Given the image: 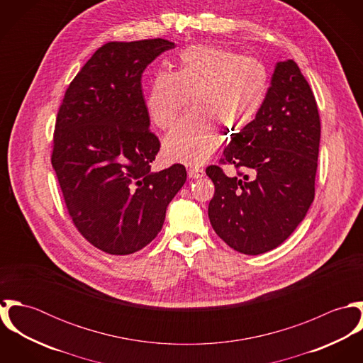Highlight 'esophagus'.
Returning a JSON list of instances; mask_svg holds the SVG:
<instances>
[{
	"label": "esophagus",
	"instance_id": "34e87169",
	"mask_svg": "<svg viewBox=\"0 0 363 363\" xmlns=\"http://www.w3.org/2000/svg\"><path fill=\"white\" fill-rule=\"evenodd\" d=\"M187 174H189L190 179H201L206 174V172L203 169H199V167H190L187 170Z\"/></svg>",
	"mask_w": 363,
	"mask_h": 363
}]
</instances>
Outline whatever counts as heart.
Returning a JSON list of instances; mask_svg holds the SVG:
<instances>
[{"instance_id": "obj_1", "label": "heart", "mask_w": 363, "mask_h": 363, "mask_svg": "<svg viewBox=\"0 0 363 363\" xmlns=\"http://www.w3.org/2000/svg\"><path fill=\"white\" fill-rule=\"evenodd\" d=\"M268 92L265 65L223 48L194 45L180 52L177 67L152 78L145 107L152 124L166 130L190 99L187 114L166 135L163 152L172 162L199 166L219 143L218 128L235 134L259 114Z\"/></svg>"}]
</instances>
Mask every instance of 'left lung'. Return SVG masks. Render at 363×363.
Wrapping results in <instances>:
<instances>
[{"label":"left lung","mask_w":363,"mask_h":363,"mask_svg":"<svg viewBox=\"0 0 363 363\" xmlns=\"http://www.w3.org/2000/svg\"><path fill=\"white\" fill-rule=\"evenodd\" d=\"M320 116L311 86L294 60L275 64L256 118L233 134L225 160L249 174L228 177L207 167L215 186L208 206L215 233L233 250L257 256L284 243L314 200Z\"/></svg>","instance_id":"obj_1"}]
</instances>
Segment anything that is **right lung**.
<instances>
[{"label":"right lung","mask_w":363,"mask_h":363,"mask_svg":"<svg viewBox=\"0 0 363 363\" xmlns=\"http://www.w3.org/2000/svg\"><path fill=\"white\" fill-rule=\"evenodd\" d=\"M173 48L164 39L106 43L72 79L57 114L52 164L68 213L108 255L150 245L187 179L180 163L151 172L160 143L141 86L145 68Z\"/></svg>","instance_id":"1"}]
</instances>
